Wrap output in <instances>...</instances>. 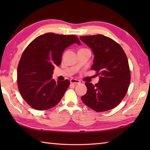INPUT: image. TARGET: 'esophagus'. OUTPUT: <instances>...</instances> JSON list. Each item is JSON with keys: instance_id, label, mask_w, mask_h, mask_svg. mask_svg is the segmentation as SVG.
<instances>
[{"instance_id": "obj_1", "label": "esophagus", "mask_w": 150, "mask_h": 150, "mask_svg": "<svg viewBox=\"0 0 150 150\" xmlns=\"http://www.w3.org/2000/svg\"><path fill=\"white\" fill-rule=\"evenodd\" d=\"M70 83H72V84H79L81 82L79 80L75 79H71L70 80Z\"/></svg>"}]
</instances>
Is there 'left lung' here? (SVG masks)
<instances>
[{
    "label": "left lung",
    "mask_w": 150,
    "mask_h": 150,
    "mask_svg": "<svg viewBox=\"0 0 150 150\" xmlns=\"http://www.w3.org/2000/svg\"><path fill=\"white\" fill-rule=\"evenodd\" d=\"M80 40L92 50L94 59L91 69L99 76L95 85L85 83L87 92L81 100L96 112L112 109L125 96L130 83L126 55L118 43L103 35L80 36Z\"/></svg>",
    "instance_id": "8db88e82"
}]
</instances>
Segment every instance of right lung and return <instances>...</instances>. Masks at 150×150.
<instances>
[{
	"instance_id": "1",
	"label": "right lung",
	"mask_w": 150,
	"mask_h": 150,
	"mask_svg": "<svg viewBox=\"0 0 150 150\" xmlns=\"http://www.w3.org/2000/svg\"><path fill=\"white\" fill-rule=\"evenodd\" d=\"M81 45L74 35L46 33L37 37L24 51L17 69L18 87L24 100L38 110L59 103L70 85L69 80L53 79L55 67L60 65L64 50Z\"/></svg>"
}]
</instances>
